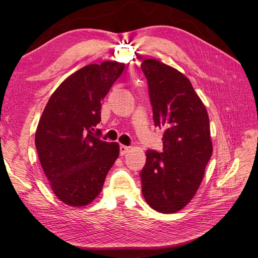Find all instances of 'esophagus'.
Segmentation results:
<instances>
[{
	"label": "esophagus",
	"mask_w": 258,
	"mask_h": 258,
	"mask_svg": "<svg viewBox=\"0 0 258 258\" xmlns=\"http://www.w3.org/2000/svg\"><path fill=\"white\" fill-rule=\"evenodd\" d=\"M128 151H130V147L128 146H125V145H120L119 146V154L120 155H125L126 153H128Z\"/></svg>",
	"instance_id": "34e87169"
}]
</instances>
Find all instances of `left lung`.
<instances>
[{"label": "left lung", "mask_w": 258, "mask_h": 258, "mask_svg": "<svg viewBox=\"0 0 258 258\" xmlns=\"http://www.w3.org/2000/svg\"><path fill=\"white\" fill-rule=\"evenodd\" d=\"M163 151H146L142 194L153 210L173 214L193 200L213 153L210 118L190 81L157 59L143 61Z\"/></svg>", "instance_id": "1"}]
</instances>
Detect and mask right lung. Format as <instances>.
Listing matches in <instances>:
<instances>
[{
    "label": "right lung",
    "mask_w": 258,
    "mask_h": 258,
    "mask_svg": "<svg viewBox=\"0 0 258 258\" xmlns=\"http://www.w3.org/2000/svg\"><path fill=\"white\" fill-rule=\"evenodd\" d=\"M125 64H90L54 91L38 120L35 146L50 186L64 204L82 207L100 195L119 146L98 139L101 102Z\"/></svg>",
    "instance_id": "1"
}]
</instances>
